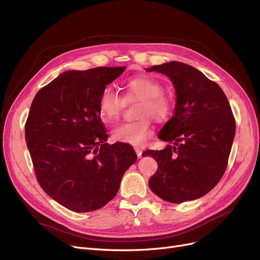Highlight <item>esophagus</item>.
<instances>
[{
	"label": "esophagus",
	"mask_w": 260,
	"mask_h": 260,
	"mask_svg": "<svg viewBox=\"0 0 260 260\" xmlns=\"http://www.w3.org/2000/svg\"><path fill=\"white\" fill-rule=\"evenodd\" d=\"M135 152H136V154H137V156H138L139 158L142 156V150H141V149H139V148H135Z\"/></svg>",
	"instance_id": "esophagus-1"
}]
</instances>
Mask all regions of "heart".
<instances>
[{
	"label": "heart",
	"instance_id": "1",
	"mask_svg": "<svg viewBox=\"0 0 260 260\" xmlns=\"http://www.w3.org/2000/svg\"><path fill=\"white\" fill-rule=\"evenodd\" d=\"M124 99L111 87H105L100 93L98 108L102 120L108 124L116 122L122 112L126 101L134 98L141 99L138 106L137 121L122 123L112 131V137L118 142L140 146L153 134L151 117L156 121H165L171 114L172 105L162 94L164 87L155 78L141 75L131 77L124 83Z\"/></svg>",
	"mask_w": 260,
	"mask_h": 260
}]
</instances>
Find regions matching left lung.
Instances as JSON below:
<instances>
[{"mask_svg": "<svg viewBox=\"0 0 260 260\" xmlns=\"http://www.w3.org/2000/svg\"><path fill=\"white\" fill-rule=\"evenodd\" d=\"M146 71L167 75L176 92L174 116L158 134L173 145L142 153L158 164L149 186L170 203L199 199L219 183L228 167L236 132L228 98L217 83L183 62L153 66Z\"/></svg>", "mask_w": 260, "mask_h": 260, "instance_id": "8db88e82", "label": "left lung"}]
</instances>
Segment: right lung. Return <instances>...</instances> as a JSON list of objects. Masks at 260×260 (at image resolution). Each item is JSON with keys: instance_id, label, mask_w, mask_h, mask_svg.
<instances>
[{"instance_id": "add662e5", "label": "right lung", "mask_w": 260, "mask_h": 260, "mask_svg": "<svg viewBox=\"0 0 260 260\" xmlns=\"http://www.w3.org/2000/svg\"><path fill=\"white\" fill-rule=\"evenodd\" d=\"M125 67L67 71L41 88L25 123V140L40 187L63 207L88 212L105 206L137 160L129 144L106 143L98 108L102 90Z\"/></svg>"}]
</instances>
